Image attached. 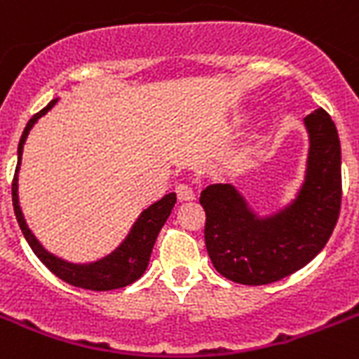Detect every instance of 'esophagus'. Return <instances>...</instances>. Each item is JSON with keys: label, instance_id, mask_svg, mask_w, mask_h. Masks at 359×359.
Returning <instances> with one entry per match:
<instances>
[{"label": "esophagus", "instance_id": "obj_1", "mask_svg": "<svg viewBox=\"0 0 359 359\" xmlns=\"http://www.w3.org/2000/svg\"><path fill=\"white\" fill-rule=\"evenodd\" d=\"M176 194L180 202H189V200H194V191L191 185L187 183H180L176 187Z\"/></svg>", "mask_w": 359, "mask_h": 359}]
</instances>
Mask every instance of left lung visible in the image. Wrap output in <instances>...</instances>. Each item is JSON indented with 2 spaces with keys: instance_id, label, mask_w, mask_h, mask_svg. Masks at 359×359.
I'll list each match as a JSON object with an SVG mask.
<instances>
[{
  "instance_id": "8db88e82",
  "label": "left lung",
  "mask_w": 359,
  "mask_h": 359,
  "mask_svg": "<svg viewBox=\"0 0 359 359\" xmlns=\"http://www.w3.org/2000/svg\"><path fill=\"white\" fill-rule=\"evenodd\" d=\"M308 156L293 198L259 213L231 183L202 191L205 248L217 271L243 285H265L300 271L328 243L339 219L341 144L325 109L304 118Z\"/></svg>"
}]
</instances>
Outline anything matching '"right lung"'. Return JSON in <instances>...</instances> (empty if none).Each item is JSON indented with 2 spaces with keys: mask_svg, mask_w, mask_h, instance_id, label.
Returning <instances> with one entry per match:
<instances>
[{
  "mask_svg": "<svg viewBox=\"0 0 359 359\" xmlns=\"http://www.w3.org/2000/svg\"><path fill=\"white\" fill-rule=\"evenodd\" d=\"M59 98L51 100L40 113H36L33 118L27 122L22 139L18 144V165H16V172H14L13 182V205L14 213H16V220H18L20 229L24 233L25 241L29 243L33 252L36 254L42 263L50 269L57 278H61L62 282L70 283L74 287L90 289V291H113V289L126 287L137 282L148 269L150 263L151 250L156 245V239L161 228L165 226L166 219L170 217L172 208L176 203V193H168L157 200L151 205L144 208L140 211V215L135 219L131 224L130 231L124 237V241L120 243L113 252H109L107 256L100 257L96 261H88V263H74V261H66L62 257L51 254L50 250H46L42 243L36 239V235L31 231V228L25 222V217L20 208V196H18V176L20 166H22V154H24V144L27 140V135L33 130V126L39 122L48 111L55 107V103Z\"/></svg>",
  "mask_w": 359,
  "mask_h": 359,
  "instance_id": "right-lung-1",
  "label": "right lung"
}]
</instances>
